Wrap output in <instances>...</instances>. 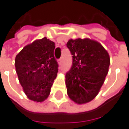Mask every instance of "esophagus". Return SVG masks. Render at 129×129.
Here are the masks:
<instances>
[{
  "label": "esophagus",
  "mask_w": 129,
  "mask_h": 129,
  "mask_svg": "<svg viewBox=\"0 0 129 129\" xmlns=\"http://www.w3.org/2000/svg\"><path fill=\"white\" fill-rule=\"evenodd\" d=\"M59 61V64H61V63H62V61H63V58L61 57V58L59 59V61Z\"/></svg>",
  "instance_id": "34e87169"
}]
</instances>
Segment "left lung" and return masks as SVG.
Returning <instances> with one entry per match:
<instances>
[{"mask_svg": "<svg viewBox=\"0 0 129 129\" xmlns=\"http://www.w3.org/2000/svg\"><path fill=\"white\" fill-rule=\"evenodd\" d=\"M67 47L73 55L65 75L68 96L78 104L86 103L99 93L108 73L110 56L100 43L88 38L71 39Z\"/></svg>", "mask_w": 129, "mask_h": 129, "instance_id": "left-lung-1", "label": "left lung"}]
</instances>
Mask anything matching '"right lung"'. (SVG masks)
<instances>
[{"instance_id":"add662e5","label":"right lung","mask_w":129,"mask_h":129,"mask_svg":"<svg viewBox=\"0 0 129 129\" xmlns=\"http://www.w3.org/2000/svg\"><path fill=\"white\" fill-rule=\"evenodd\" d=\"M54 48V42L43 38L26 46L16 55V73L29 100L43 102L50 93L59 68Z\"/></svg>"}]
</instances>
